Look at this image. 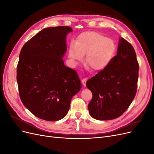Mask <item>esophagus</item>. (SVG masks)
<instances>
[{
  "mask_svg": "<svg viewBox=\"0 0 154 154\" xmlns=\"http://www.w3.org/2000/svg\"><path fill=\"white\" fill-rule=\"evenodd\" d=\"M87 80H88L87 78H83V79H82V82L83 83V85H84V86L86 85V82H87Z\"/></svg>",
  "mask_w": 154,
  "mask_h": 154,
  "instance_id": "34e87169",
  "label": "esophagus"
}]
</instances>
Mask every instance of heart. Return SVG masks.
Masks as SVG:
<instances>
[{"mask_svg":"<svg viewBox=\"0 0 154 154\" xmlns=\"http://www.w3.org/2000/svg\"><path fill=\"white\" fill-rule=\"evenodd\" d=\"M116 45L114 42L98 32L87 31L79 35L76 45H71L69 57L77 64L86 54L85 63L93 71H100L105 69L113 60Z\"/></svg>","mask_w":154,"mask_h":154,"instance_id":"b5f03b06","label":"heart"}]
</instances>
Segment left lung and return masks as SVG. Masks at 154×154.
Instances as JSON below:
<instances>
[{
  "instance_id": "left-lung-1",
  "label": "left lung",
  "mask_w": 154,
  "mask_h": 154,
  "mask_svg": "<svg viewBox=\"0 0 154 154\" xmlns=\"http://www.w3.org/2000/svg\"><path fill=\"white\" fill-rule=\"evenodd\" d=\"M139 63L133 46L121 38L118 52L110 64L88 80L92 93L88 111L93 118L110 120L127 110L136 96Z\"/></svg>"
}]
</instances>
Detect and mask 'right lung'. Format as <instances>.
Instances as JSON below:
<instances>
[{"label": "right lung", "mask_w": 154, "mask_h": 154, "mask_svg": "<svg viewBox=\"0 0 154 154\" xmlns=\"http://www.w3.org/2000/svg\"><path fill=\"white\" fill-rule=\"evenodd\" d=\"M69 26L44 29L23 46L17 67L22 103L36 117L54 122L66 116L81 83L74 70L65 66Z\"/></svg>", "instance_id": "obj_1"}]
</instances>
